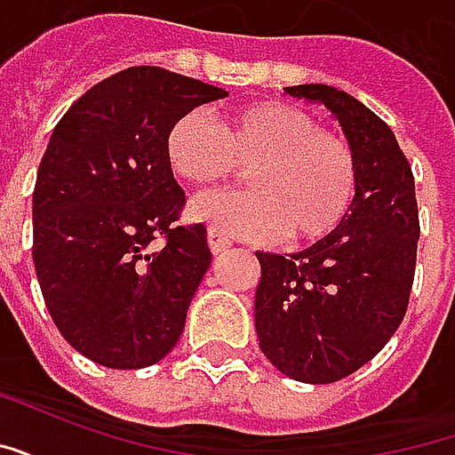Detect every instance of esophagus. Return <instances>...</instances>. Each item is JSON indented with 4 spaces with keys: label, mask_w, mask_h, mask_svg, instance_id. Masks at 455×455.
Segmentation results:
<instances>
[{
    "label": "esophagus",
    "mask_w": 455,
    "mask_h": 455,
    "mask_svg": "<svg viewBox=\"0 0 455 455\" xmlns=\"http://www.w3.org/2000/svg\"><path fill=\"white\" fill-rule=\"evenodd\" d=\"M209 248H212V253L214 256H221V253H227L228 248H231V238L224 234V231H219V228H209Z\"/></svg>",
    "instance_id": "obj_1"
}]
</instances>
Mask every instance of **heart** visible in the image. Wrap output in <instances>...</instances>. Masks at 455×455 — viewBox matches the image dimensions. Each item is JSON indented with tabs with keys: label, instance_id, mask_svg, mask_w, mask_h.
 <instances>
[{
	"label": "heart",
	"instance_id": "1",
	"mask_svg": "<svg viewBox=\"0 0 455 455\" xmlns=\"http://www.w3.org/2000/svg\"><path fill=\"white\" fill-rule=\"evenodd\" d=\"M165 160L189 185H221L246 170L248 192L207 195L189 217L228 236L316 243L341 228L358 195V158L348 140L290 102H256L219 124L192 109L170 124Z\"/></svg>",
	"mask_w": 455,
	"mask_h": 455
}]
</instances>
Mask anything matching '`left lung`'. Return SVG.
<instances>
[{
	"instance_id": "obj_1",
	"label": "left lung",
	"mask_w": 455,
	"mask_h": 455,
	"mask_svg": "<svg viewBox=\"0 0 455 455\" xmlns=\"http://www.w3.org/2000/svg\"><path fill=\"white\" fill-rule=\"evenodd\" d=\"M336 114L358 158V195L339 231L295 256L256 253L260 351L287 378L336 382L375 358L410 305L419 209L390 126L329 84L285 87Z\"/></svg>"
}]
</instances>
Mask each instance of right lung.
I'll use <instances>...</instances> for the list:
<instances>
[{
  "label": "right lung",
  "instance_id": "add662e5",
  "mask_svg": "<svg viewBox=\"0 0 455 455\" xmlns=\"http://www.w3.org/2000/svg\"><path fill=\"white\" fill-rule=\"evenodd\" d=\"M224 97L139 65L94 84L53 129L34 188V266L58 331L90 361L136 371L178 343L212 251L204 224H180L188 199L165 133Z\"/></svg>",
  "mask_w": 455,
  "mask_h": 455
}]
</instances>
